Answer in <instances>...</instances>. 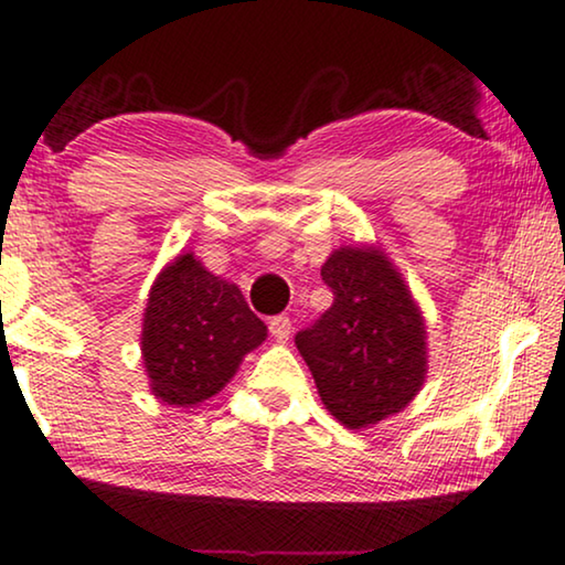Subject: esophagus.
I'll return each mask as SVG.
<instances>
[{
    "label": "esophagus",
    "instance_id": "obj_1",
    "mask_svg": "<svg viewBox=\"0 0 565 565\" xmlns=\"http://www.w3.org/2000/svg\"><path fill=\"white\" fill-rule=\"evenodd\" d=\"M269 332H271V338L277 340V343H288L294 327H290L288 317H271L269 319Z\"/></svg>",
    "mask_w": 565,
    "mask_h": 565
}]
</instances>
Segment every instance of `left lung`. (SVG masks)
<instances>
[{"mask_svg":"<svg viewBox=\"0 0 565 565\" xmlns=\"http://www.w3.org/2000/svg\"><path fill=\"white\" fill-rule=\"evenodd\" d=\"M330 309L298 332L324 408L348 429L401 414L427 380L429 348L419 303L377 243H348L327 256Z\"/></svg>","mask_w":565,"mask_h":565,"instance_id":"obj_1","label":"left lung"}]
</instances>
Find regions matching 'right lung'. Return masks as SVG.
I'll return each mask as SVG.
<instances>
[{"label":"right lung","instance_id":"obj_1","mask_svg":"<svg viewBox=\"0 0 565 565\" xmlns=\"http://www.w3.org/2000/svg\"><path fill=\"white\" fill-rule=\"evenodd\" d=\"M267 340L235 282L212 275L193 250L167 262L143 309L141 359L151 393L167 406L193 408L235 377Z\"/></svg>","mask_w":565,"mask_h":565}]
</instances>
